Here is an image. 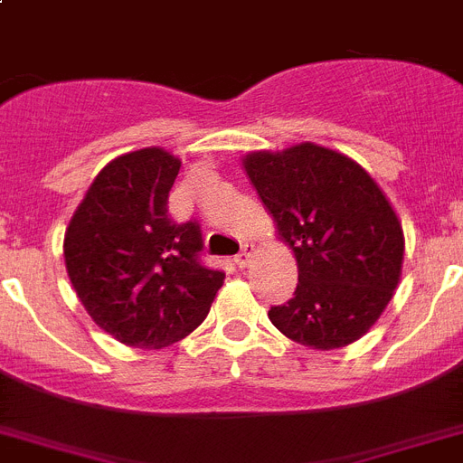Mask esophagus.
I'll list each match as a JSON object with an SVG mask.
<instances>
[{"instance_id":"34e87169","label":"esophagus","mask_w":463,"mask_h":463,"mask_svg":"<svg viewBox=\"0 0 463 463\" xmlns=\"http://www.w3.org/2000/svg\"><path fill=\"white\" fill-rule=\"evenodd\" d=\"M251 259H254V247H244L242 251L235 256V263L240 265V268H247V265L251 263Z\"/></svg>"}]
</instances>
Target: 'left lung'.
<instances>
[{
	"mask_svg": "<svg viewBox=\"0 0 463 463\" xmlns=\"http://www.w3.org/2000/svg\"><path fill=\"white\" fill-rule=\"evenodd\" d=\"M242 167L298 265L296 293L268 312L270 321L309 349L356 343L387 309L403 272L396 209L356 160L315 142L249 151Z\"/></svg>",
	"mask_w": 463,
	"mask_h": 463,
	"instance_id": "8db88e82",
	"label": "left lung"
}]
</instances>
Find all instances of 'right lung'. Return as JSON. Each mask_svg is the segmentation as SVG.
Listing matches in <instances>:
<instances>
[{
	"mask_svg": "<svg viewBox=\"0 0 463 463\" xmlns=\"http://www.w3.org/2000/svg\"><path fill=\"white\" fill-rule=\"evenodd\" d=\"M182 158L160 146L104 165L64 231V265L90 319L114 340L163 349L207 317L226 275L198 263V223L176 226L167 195Z\"/></svg>",
	"mask_w": 463,
	"mask_h": 463,
	"instance_id": "1",
	"label": "right lung"
}]
</instances>
